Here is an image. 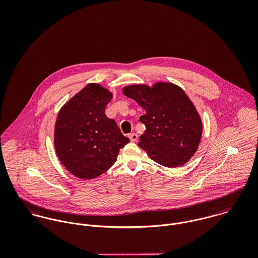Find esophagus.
Returning a JSON list of instances; mask_svg holds the SVG:
<instances>
[{"label": "esophagus", "instance_id": "1", "mask_svg": "<svg viewBox=\"0 0 258 258\" xmlns=\"http://www.w3.org/2000/svg\"><path fill=\"white\" fill-rule=\"evenodd\" d=\"M128 137H129L131 142H136L138 140V135L136 133H131V134L128 135Z\"/></svg>", "mask_w": 258, "mask_h": 258}]
</instances>
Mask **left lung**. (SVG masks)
I'll return each instance as SVG.
<instances>
[{"label":"left lung","instance_id":"obj_1","mask_svg":"<svg viewBox=\"0 0 258 258\" xmlns=\"http://www.w3.org/2000/svg\"><path fill=\"white\" fill-rule=\"evenodd\" d=\"M123 94L134 99L146 114L140 117L146 130L138 143L158 164L176 168L197 152L203 133L200 114L184 90L170 82L153 86L123 87Z\"/></svg>","mask_w":258,"mask_h":258}]
</instances>
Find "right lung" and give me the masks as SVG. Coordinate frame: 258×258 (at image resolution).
I'll return each mask as SVG.
<instances>
[{"label": "right lung", "instance_id": "add662e5", "mask_svg": "<svg viewBox=\"0 0 258 258\" xmlns=\"http://www.w3.org/2000/svg\"><path fill=\"white\" fill-rule=\"evenodd\" d=\"M112 93L98 83H89L58 112L54 126V148L66 169L82 180L106 172L119 150L129 139L116 122L105 115Z\"/></svg>", "mask_w": 258, "mask_h": 258}]
</instances>
